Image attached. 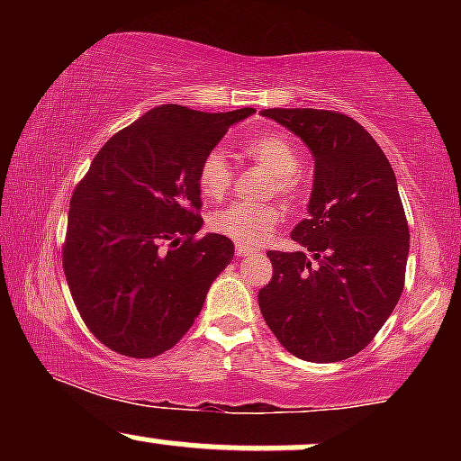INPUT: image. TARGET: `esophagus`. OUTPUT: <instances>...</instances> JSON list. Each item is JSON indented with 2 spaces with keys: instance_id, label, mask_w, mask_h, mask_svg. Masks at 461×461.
<instances>
[{
  "instance_id": "34e87169",
  "label": "esophagus",
  "mask_w": 461,
  "mask_h": 461,
  "mask_svg": "<svg viewBox=\"0 0 461 461\" xmlns=\"http://www.w3.org/2000/svg\"><path fill=\"white\" fill-rule=\"evenodd\" d=\"M253 253H256V249H249V247L236 245V256H238V258H247V256H253Z\"/></svg>"
}]
</instances>
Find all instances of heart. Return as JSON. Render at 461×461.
Returning a JSON list of instances; mask_svg holds the SVG:
<instances>
[{
    "instance_id": "obj_1",
    "label": "heart",
    "mask_w": 461,
    "mask_h": 461,
    "mask_svg": "<svg viewBox=\"0 0 461 461\" xmlns=\"http://www.w3.org/2000/svg\"><path fill=\"white\" fill-rule=\"evenodd\" d=\"M249 158L260 162L275 176V186L279 193H297V173L301 167L299 151L294 149L293 140L282 131H267V134L253 136L245 142ZM197 184L205 199L219 201L227 194L231 186V164L221 149H212L203 156L197 168ZM284 210L279 205H249L231 203L219 210L210 227L216 234H223L230 240L242 247H258L273 236L275 227L282 223Z\"/></svg>"
}]
</instances>
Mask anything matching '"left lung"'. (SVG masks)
<instances>
[{"label":"left lung","instance_id":"obj_1","mask_svg":"<svg viewBox=\"0 0 461 461\" xmlns=\"http://www.w3.org/2000/svg\"><path fill=\"white\" fill-rule=\"evenodd\" d=\"M314 158L308 219L297 251H268L273 279L260 312L285 351L340 362L362 351L399 303L410 230L382 147L357 121L314 108H268Z\"/></svg>","mask_w":461,"mask_h":461}]
</instances>
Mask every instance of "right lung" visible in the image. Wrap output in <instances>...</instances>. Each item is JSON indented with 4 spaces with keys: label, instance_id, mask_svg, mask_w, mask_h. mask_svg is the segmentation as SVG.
<instances>
[{
    "label": "right lung",
    "instance_id": "add662e5",
    "mask_svg": "<svg viewBox=\"0 0 461 461\" xmlns=\"http://www.w3.org/2000/svg\"><path fill=\"white\" fill-rule=\"evenodd\" d=\"M256 110L151 108L99 149L68 205L62 267L76 308L99 342L128 357L176 347L234 258L221 234L194 238L199 162Z\"/></svg>",
    "mask_w": 461,
    "mask_h": 461
}]
</instances>
